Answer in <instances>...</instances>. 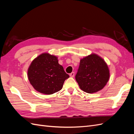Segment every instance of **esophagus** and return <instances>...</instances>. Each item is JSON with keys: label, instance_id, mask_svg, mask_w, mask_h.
Wrapping results in <instances>:
<instances>
[{"label": "esophagus", "instance_id": "1", "mask_svg": "<svg viewBox=\"0 0 134 134\" xmlns=\"http://www.w3.org/2000/svg\"><path fill=\"white\" fill-rule=\"evenodd\" d=\"M74 75H75L74 72H71V73L69 74V75H70V77H74Z\"/></svg>", "mask_w": 134, "mask_h": 134}]
</instances>
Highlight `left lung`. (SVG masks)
<instances>
[{"label":"left lung","instance_id":"1","mask_svg":"<svg viewBox=\"0 0 134 134\" xmlns=\"http://www.w3.org/2000/svg\"><path fill=\"white\" fill-rule=\"evenodd\" d=\"M109 68L105 61L96 54L80 59L75 79L80 88L88 93L100 91L109 78Z\"/></svg>","mask_w":134,"mask_h":134}]
</instances>
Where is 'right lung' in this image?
I'll use <instances>...</instances> for the list:
<instances>
[{
	"label": "right lung",
	"instance_id": "obj_1",
	"mask_svg": "<svg viewBox=\"0 0 134 134\" xmlns=\"http://www.w3.org/2000/svg\"><path fill=\"white\" fill-rule=\"evenodd\" d=\"M28 78L35 90L45 94H52L62 90L69 75L58 63V57L43 53L36 58L28 69Z\"/></svg>",
	"mask_w": 134,
	"mask_h": 134
}]
</instances>
